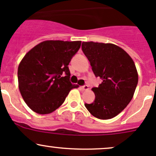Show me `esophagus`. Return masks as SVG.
Returning <instances> with one entry per match:
<instances>
[{
  "label": "esophagus",
  "instance_id": "obj_1",
  "mask_svg": "<svg viewBox=\"0 0 156 156\" xmlns=\"http://www.w3.org/2000/svg\"><path fill=\"white\" fill-rule=\"evenodd\" d=\"M81 88L83 90V91H88V86L87 85H83V86H82Z\"/></svg>",
  "mask_w": 156,
  "mask_h": 156
}]
</instances>
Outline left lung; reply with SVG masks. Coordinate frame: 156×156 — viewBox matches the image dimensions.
I'll list each match as a JSON object with an SVG mask.
<instances>
[{
  "instance_id": "1",
  "label": "left lung",
  "mask_w": 156,
  "mask_h": 156,
  "mask_svg": "<svg viewBox=\"0 0 156 156\" xmlns=\"http://www.w3.org/2000/svg\"><path fill=\"white\" fill-rule=\"evenodd\" d=\"M82 50L95 76L102 80L99 87L91 89L94 102L85 106L98 119L115 118L133 98L138 82L135 62L124 50L111 43L83 41Z\"/></svg>"
}]
</instances>
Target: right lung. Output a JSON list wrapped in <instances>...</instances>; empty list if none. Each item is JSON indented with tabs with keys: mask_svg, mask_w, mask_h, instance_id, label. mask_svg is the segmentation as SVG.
<instances>
[{
	"mask_svg": "<svg viewBox=\"0 0 156 156\" xmlns=\"http://www.w3.org/2000/svg\"><path fill=\"white\" fill-rule=\"evenodd\" d=\"M81 41L48 40L36 45L18 65V88L26 104L40 115L57 109L73 88L68 65ZM66 73V76L61 75Z\"/></svg>",
	"mask_w": 156,
	"mask_h": 156,
	"instance_id": "add662e5",
	"label": "right lung"
}]
</instances>
